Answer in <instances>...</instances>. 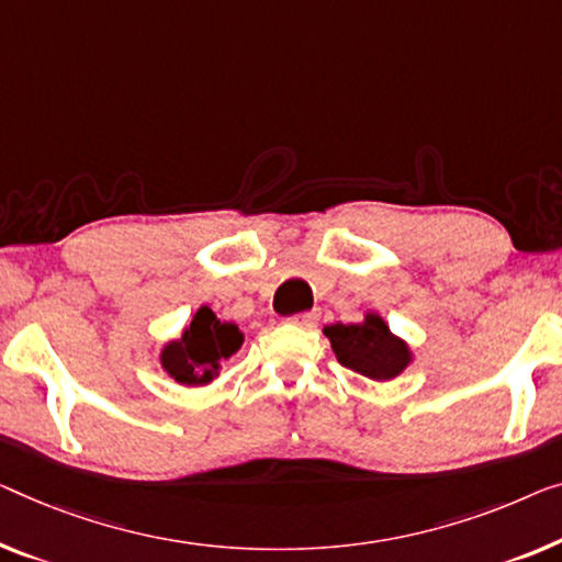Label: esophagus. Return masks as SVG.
<instances>
[{
  "mask_svg": "<svg viewBox=\"0 0 562 562\" xmlns=\"http://www.w3.org/2000/svg\"><path fill=\"white\" fill-rule=\"evenodd\" d=\"M317 317H321V315H317L315 310H313V313H300V315H292L288 323H290V325H297V328H305V330H310V328H315Z\"/></svg>",
  "mask_w": 562,
  "mask_h": 562,
  "instance_id": "34e87169",
  "label": "esophagus"
}]
</instances>
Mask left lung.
Returning a JSON list of instances; mask_svg holds the SVG:
<instances>
[{"instance_id": "obj_1", "label": "left lung", "mask_w": 562, "mask_h": 562, "mask_svg": "<svg viewBox=\"0 0 562 562\" xmlns=\"http://www.w3.org/2000/svg\"><path fill=\"white\" fill-rule=\"evenodd\" d=\"M323 333L338 363L371 381L398 379L414 363L412 346L373 310H368L361 323L325 325Z\"/></svg>"}]
</instances>
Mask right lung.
Segmentation results:
<instances>
[{
    "label": "right lung",
    "instance_id": "right-lung-1",
    "mask_svg": "<svg viewBox=\"0 0 562 562\" xmlns=\"http://www.w3.org/2000/svg\"><path fill=\"white\" fill-rule=\"evenodd\" d=\"M245 333L234 321H220L212 307L201 305L179 338L164 342L158 363L179 386H209L222 371V361L237 353Z\"/></svg>",
    "mask_w": 562,
    "mask_h": 562
}]
</instances>
